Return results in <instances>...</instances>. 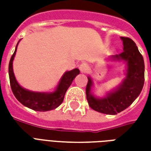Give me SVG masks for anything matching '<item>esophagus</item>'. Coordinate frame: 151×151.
<instances>
[{"instance_id": "1", "label": "esophagus", "mask_w": 151, "mask_h": 151, "mask_svg": "<svg viewBox=\"0 0 151 151\" xmlns=\"http://www.w3.org/2000/svg\"><path fill=\"white\" fill-rule=\"evenodd\" d=\"M87 68H88V65L86 63H82V64H81L79 65V69H80V71L82 73H85L86 71Z\"/></svg>"}]
</instances>
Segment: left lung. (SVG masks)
Segmentation results:
<instances>
[{"instance_id":"8db88e82","label":"left lung","mask_w":151,"mask_h":151,"mask_svg":"<svg viewBox=\"0 0 151 151\" xmlns=\"http://www.w3.org/2000/svg\"><path fill=\"white\" fill-rule=\"evenodd\" d=\"M123 42V52L110 57L113 61L126 63L125 78L120 85L106 93L104 97H96L92 93L93 79L88 76V83L86 88V99L91 108L100 113L116 115L132 104L139 96L144 85L145 65L144 60L133 40L120 37Z\"/></svg>"}]
</instances>
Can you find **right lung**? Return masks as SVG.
Returning <instances> with one entry per match:
<instances>
[{
	"label": "right lung",
	"mask_w": 151,
	"mask_h": 151,
	"mask_svg": "<svg viewBox=\"0 0 151 151\" xmlns=\"http://www.w3.org/2000/svg\"><path fill=\"white\" fill-rule=\"evenodd\" d=\"M20 40L18 41V43ZM18 43L16 45V48L9 64V76L12 91L14 95L25 107L29 108L38 111H47L55 109L62 104L66 91L72 84L73 80L76 76L78 75V69H74L70 71H66L60 79L58 84L53 91L51 92H39L29 91L23 88L19 85L14 73L13 69V61L14 59L15 54L17 52Z\"/></svg>",
	"instance_id": "right-lung-1"
}]
</instances>
